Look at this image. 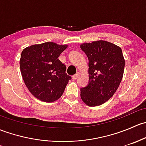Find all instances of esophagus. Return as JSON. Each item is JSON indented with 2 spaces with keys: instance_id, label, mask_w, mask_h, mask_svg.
Returning a JSON list of instances; mask_svg holds the SVG:
<instances>
[{
  "instance_id": "obj_1",
  "label": "esophagus",
  "mask_w": 146,
  "mask_h": 146,
  "mask_svg": "<svg viewBox=\"0 0 146 146\" xmlns=\"http://www.w3.org/2000/svg\"><path fill=\"white\" fill-rule=\"evenodd\" d=\"M80 76V73H77L76 75H74V76H73V77H72V78H73V80H76L77 78H78V77Z\"/></svg>"
}]
</instances>
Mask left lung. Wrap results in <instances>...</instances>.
I'll use <instances>...</instances> for the list:
<instances>
[{
    "label": "left lung",
    "mask_w": 146,
    "mask_h": 146,
    "mask_svg": "<svg viewBox=\"0 0 146 146\" xmlns=\"http://www.w3.org/2000/svg\"><path fill=\"white\" fill-rule=\"evenodd\" d=\"M80 48L89 59V83L81 88L80 98L89 107L108 101L118 89L123 78L125 60L120 46L107 41L83 43Z\"/></svg>",
    "instance_id": "obj_1"
}]
</instances>
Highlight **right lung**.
Returning a JSON list of instances; mask_svg holds the SVG:
<instances>
[{
    "instance_id": "add662e5",
    "label": "right lung",
    "mask_w": 146,
    "mask_h": 146,
    "mask_svg": "<svg viewBox=\"0 0 146 146\" xmlns=\"http://www.w3.org/2000/svg\"><path fill=\"white\" fill-rule=\"evenodd\" d=\"M67 44L44 42L23 50L20 67L25 84L36 98L53 102L62 96L71 77L66 73V66L58 59Z\"/></svg>"
}]
</instances>
